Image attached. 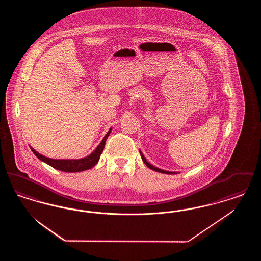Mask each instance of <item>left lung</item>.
Returning a JSON list of instances; mask_svg holds the SVG:
<instances>
[{"instance_id": "left-lung-1", "label": "left lung", "mask_w": 261, "mask_h": 261, "mask_svg": "<svg viewBox=\"0 0 261 261\" xmlns=\"http://www.w3.org/2000/svg\"><path fill=\"white\" fill-rule=\"evenodd\" d=\"M140 153H141V156H142V160H143V162H145V164L150 168L151 170H154V171H156V172H161V173H165V174H175V172H169V171H165V170H162V169H160V168H158V167H154L153 165H151L150 163L147 162V160L145 159V156L143 155V153L140 151Z\"/></svg>"}]
</instances>
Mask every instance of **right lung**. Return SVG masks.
Returning a JSON list of instances; mask_svg holds the SVG:
<instances>
[{
    "label": "right lung",
    "instance_id": "right-lung-1",
    "mask_svg": "<svg viewBox=\"0 0 261 261\" xmlns=\"http://www.w3.org/2000/svg\"><path fill=\"white\" fill-rule=\"evenodd\" d=\"M111 131H112V128L109 130L107 135L103 137V139L100 142L99 146L90 155H88L84 159H80V160H53V159H49V158H46V156L40 154L32 148H30V149L40 161L46 162L47 164H49L51 167H54L58 170H61L63 172H80V171H84V170H88V169L92 168L93 166H95L98 163L99 156L105 148L106 141H107L108 137L110 136Z\"/></svg>",
    "mask_w": 261,
    "mask_h": 261
}]
</instances>
